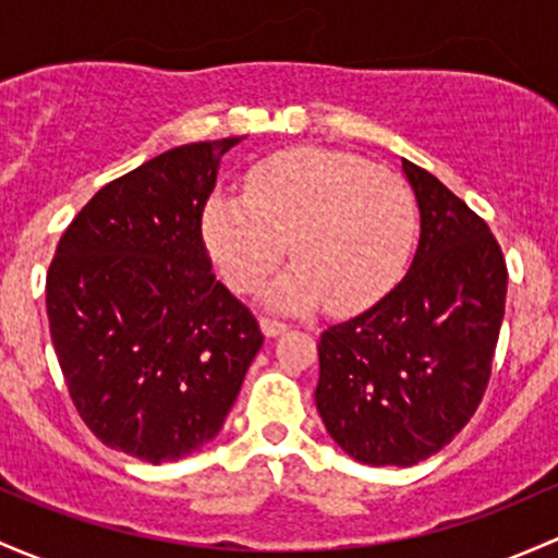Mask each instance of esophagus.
I'll list each match as a JSON object with an SVG mask.
<instances>
[{"label":"esophagus","instance_id":"esophagus-1","mask_svg":"<svg viewBox=\"0 0 558 558\" xmlns=\"http://www.w3.org/2000/svg\"><path fill=\"white\" fill-rule=\"evenodd\" d=\"M259 326H262L264 337H280L283 331H289V324H283V320H278V318H262Z\"/></svg>","mask_w":558,"mask_h":558}]
</instances>
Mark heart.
I'll list each match as a JSON object with an SVG mask.
<instances>
[{"mask_svg":"<svg viewBox=\"0 0 558 558\" xmlns=\"http://www.w3.org/2000/svg\"><path fill=\"white\" fill-rule=\"evenodd\" d=\"M414 197L401 175L333 149H291L251 171L248 195L216 192L203 238L221 278L254 294L291 248L267 291L280 310L333 313L377 302L396 283L414 243Z\"/></svg>","mask_w":558,"mask_h":558,"instance_id":"b5f03b06","label":"heart"}]
</instances>
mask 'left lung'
I'll list each match as a JSON object with an SVG mask.
<instances>
[{
    "label": "left lung",
    "instance_id": "1",
    "mask_svg": "<svg viewBox=\"0 0 558 558\" xmlns=\"http://www.w3.org/2000/svg\"><path fill=\"white\" fill-rule=\"evenodd\" d=\"M401 166L420 208L412 267L318 344L315 403L328 436L377 468L417 465L468 425L489 383L508 289L486 221L433 173Z\"/></svg>",
    "mask_w": 558,
    "mask_h": 558
}]
</instances>
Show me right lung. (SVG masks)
I'll return each mask as SVG.
<instances>
[{"label": "right lung", "instance_id": "1", "mask_svg": "<svg viewBox=\"0 0 558 558\" xmlns=\"http://www.w3.org/2000/svg\"><path fill=\"white\" fill-rule=\"evenodd\" d=\"M240 141L175 146L98 190L47 272L50 339L80 417L151 465L219 436L264 342L210 272L201 230Z\"/></svg>", "mask_w": 558, "mask_h": 558}]
</instances>
